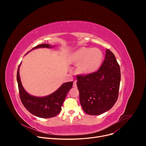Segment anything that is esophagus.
Listing matches in <instances>:
<instances>
[{"mask_svg":"<svg viewBox=\"0 0 146 146\" xmlns=\"http://www.w3.org/2000/svg\"><path fill=\"white\" fill-rule=\"evenodd\" d=\"M73 87L74 88H76L77 87V81H74L73 82Z\"/></svg>","mask_w":146,"mask_h":146,"instance_id":"34e87169","label":"esophagus"}]
</instances>
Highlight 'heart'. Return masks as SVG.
<instances>
[{"mask_svg": "<svg viewBox=\"0 0 146 146\" xmlns=\"http://www.w3.org/2000/svg\"><path fill=\"white\" fill-rule=\"evenodd\" d=\"M103 58L102 52L97 48L82 47L70 55V60L78 64V71L89 74L96 71L101 65Z\"/></svg>", "mask_w": 146, "mask_h": 146, "instance_id": "b5f03b06", "label": "heart"}]
</instances>
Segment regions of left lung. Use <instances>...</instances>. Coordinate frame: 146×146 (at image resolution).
<instances>
[{
	"instance_id": "left-lung-1",
	"label": "left lung",
	"mask_w": 146,
	"mask_h": 146,
	"mask_svg": "<svg viewBox=\"0 0 146 146\" xmlns=\"http://www.w3.org/2000/svg\"><path fill=\"white\" fill-rule=\"evenodd\" d=\"M77 80L83 110L94 115L109 110L117 100L121 81L120 68L114 54L107 49L99 70L85 76L78 75Z\"/></svg>"
}]
</instances>
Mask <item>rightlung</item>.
<instances>
[{"label": "right lung", "instance_id": "add662e5", "mask_svg": "<svg viewBox=\"0 0 146 146\" xmlns=\"http://www.w3.org/2000/svg\"><path fill=\"white\" fill-rule=\"evenodd\" d=\"M53 46L48 44H42L35 47L32 50L38 48H51ZM21 64L18 68L17 80L19 97L24 106L31 114L40 118H48L58 115L61 110V107L68 92L72 88L73 82L70 81L64 83L57 90L46 96L37 97L31 95L24 90L22 85L19 72Z\"/></svg>", "mask_w": 146, "mask_h": 146}]
</instances>
